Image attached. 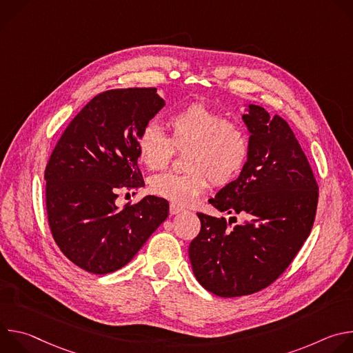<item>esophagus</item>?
I'll return each instance as SVG.
<instances>
[{
	"label": "esophagus",
	"mask_w": 353,
	"mask_h": 353,
	"mask_svg": "<svg viewBox=\"0 0 353 353\" xmlns=\"http://www.w3.org/2000/svg\"><path fill=\"white\" fill-rule=\"evenodd\" d=\"M184 210L181 208V207H179V205H176V204H170V214L172 215H177V214H180V212H183Z\"/></svg>",
	"instance_id": "esophagus-1"
}]
</instances>
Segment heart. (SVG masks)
Listing matches in <instances>:
<instances>
[{
	"instance_id": "b5f03b06",
	"label": "heart",
	"mask_w": 353,
	"mask_h": 353,
	"mask_svg": "<svg viewBox=\"0 0 353 353\" xmlns=\"http://www.w3.org/2000/svg\"><path fill=\"white\" fill-rule=\"evenodd\" d=\"M170 138L154 123H148L137 139L139 162L150 170L169 166L174 148L188 149L185 173H161L149 181L152 194L172 204L188 205L207 190L230 183L248 157V135L244 127L203 103H190L168 117Z\"/></svg>"
}]
</instances>
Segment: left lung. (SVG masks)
<instances>
[{
  "mask_svg": "<svg viewBox=\"0 0 353 353\" xmlns=\"http://www.w3.org/2000/svg\"><path fill=\"white\" fill-rule=\"evenodd\" d=\"M250 148L239 177L210 204L247 221L198 212L201 230L188 256L196 281L221 297L256 293L289 267L309 237L319 203L310 163L289 124L248 105L243 114Z\"/></svg>",
  "mask_w": 353,
  "mask_h": 353,
  "instance_id": "left-lung-1",
  "label": "left lung"
}]
</instances>
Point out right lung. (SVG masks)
<instances>
[{
  "label": "right lung",
  "instance_id": "add662e5",
  "mask_svg": "<svg viewBox=\"0 0 353 353\" xmlns=\"http://www.w3.org/2000/svg\"><path fill=\"white\" fill-rule=\"evenodd\" d=\"M165 106L157 88L96 94L72 119L44 172L47 219L63 254L105 275L128 264L169 215V203L146 195L119 208L120 191L143 187L137 139Z\"/></svg>",
  "mask_w": 353,
  "mask_h": 353
}]
</instances>
